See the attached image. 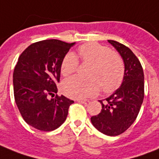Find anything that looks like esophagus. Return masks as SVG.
Returning a JSON list of instances; mask_svg holds the SVG:
<instances>
[{"label": "esophagus", "instance_id": "34e87169", "mask_svg": "<svg viewBox=\"0 0 159 159\" xmlns=\"http://www.w3.org/2000/svg\"><path fill=\"white\" fill-rule=\"evenodd\" d=\"M76 102H78L80 103H87V100L84 99V98H78V99H76Z\"/></svg>", "mask_w": 159, "mask_h": 159}]
</instances>
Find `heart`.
<instances>
[{"label": "heart", "instance_id": "obj_1", "mask_svg": "<svg viewBox=\"0 0 159 159\" xmlns=\"http://www.w3.org/2000/svg\"><path fill=\"white\" fill-rule=\"evenodd\" d=\"M83 63L91 64L88 70L89 78L74 76L63 81L61 90L67 97L85 98L95 96L102 90L113 93L121 86L125 78V65L118 54L109 47L98 43H87L78 48ZM79 61L73 53L68 52L62 59L61 72L63 76L74 73Z\"/></svg>", "mask_w": 159, "mask_h": 159}]
</instances>
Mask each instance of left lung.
<instances>
[{
    "instance_id": "1",
    "label": "left lung",
    "mask_w": 159,
    "mask_h": 159,
    "mask_svg": "<svg viewBox=\"0 0 159 159\" xmlns=\"http://www.w3.org/2000/svg\"><path fill=\"white\" fill-rule=\"evenodd\" d=\"M121 56L125 63V78L121 86L105 98L101 112L92 116L91 121L98 130L107 136L125 132L136 120L144 98V73L141 62L131 50L122 43L108 40Z\"/></svg>"
}]
</instances>
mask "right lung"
Instances as JSON below:
<instances>
[{
    "label": "right lung",
    "mask_w": 159,
    "mask_h": 159,
    "mask_svg": "<svg viewBox=\"0 0 159 159\" xmlns=\"http://www.w3.org/2000/svg\"><path fill=\"white\" fill-rule=\"evenodd\" d=\"M74 43L58 39L32 43L20 55L14 68L15 102L23 120L37 130L51 131L61 126L74 103L56 94L62 59Z\"/></svg>",
    "instance_id": "add662e5"
}]
</instances>
